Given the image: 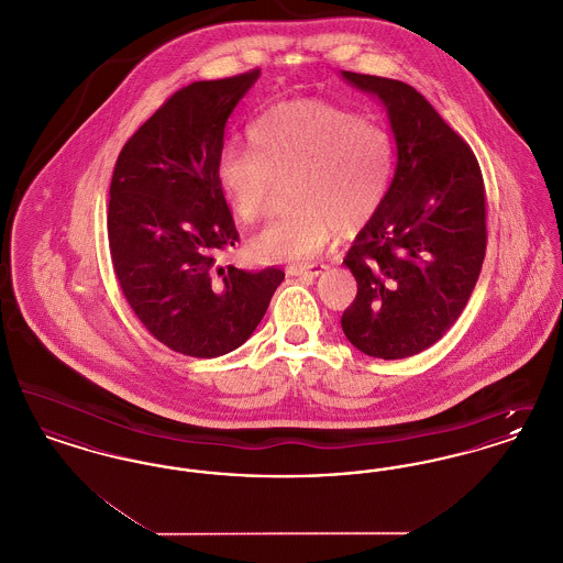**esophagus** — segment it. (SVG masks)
Returning <instances> with one entry per match:
<instances>
[{
	"mask_svg": "<svg viewBox=\"0 0 563 563\" xmlns=\"http://www.w3.org/2000/svg\"><path fill=\"white\" fill-rule=\"evenodd\" d=\"M324 266L322 264H303V266H289L287 274L291 276H306V278H317Z\"/></svg>",
	"mask_w": 563,
	"mask_h": 563,
	"instance_id": "1",
	"label": "esophagus"
}]
</instances>
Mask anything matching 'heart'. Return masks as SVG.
I'll return each mask as SVG.
<instances>
[{
	"mask_svg": "<svg viewBox=\"0 0 563 563\" xmlns=\"http://www.w3.org/2000/svg\"><path fill=\"white\" fill-rule=\"evenodd\" d=\"M251 150L217 156V184L242 223L269 213L274 184L287 181L291 211L260 232L251 249L268 262H306L333 230L350 234L374 217L393 181L395 143L384 124L324 101L264 111L249 126Z\"/></svg>",
	"mask_w": 563,
	"mask_h": 563,
	"instance_id": "1",
	"label": "heart"
}]
</instances>
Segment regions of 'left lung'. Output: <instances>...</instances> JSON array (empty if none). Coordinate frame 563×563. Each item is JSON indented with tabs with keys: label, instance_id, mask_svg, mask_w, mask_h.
<instances>
[{
	"label": "left lung",
	"instance_id": "1",
	"mask_svg": "<svg viewBox=\"0 0 563 563\" xmlns=\"http://www.w3.org/2000/svg\"><path fill=\"white\" fill-rule=\"evenodd\" d=\"M342 76L388 109L399 156L379 211L344 257L356 297L342 329L369 356L405 358L445 335L477 285L487 244L482 168L409 84Z\"/></svg>",
	"mask_w": 563,
	"mask_h": 563
}]
</instances>
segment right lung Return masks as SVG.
<instances>
[{"instance_id":"obj_1","label":"right lung","mask_w":563,"mask_h":563,"mask_svg":"<svg viewBox=\"0 0 563 563\" xmlns=\"http://www.w3.org/2000/svg\"><path fill=\"white\" fill-rule=\"evenodd\" d=\"M251 69L194 81L122 147L109 188L108 236L120 289L143 327L175 352L213 358L242 346L283 283L278 268L219 266L239 230L214 166Z\"/></svg>"}]
</instances>
